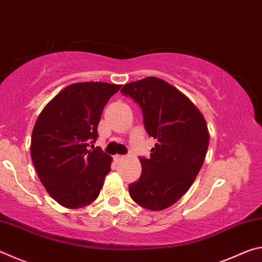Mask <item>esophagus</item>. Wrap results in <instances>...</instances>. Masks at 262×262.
I'll return each instance as SVG.
<instances>
[{"label":"esophagus","instance_id":"esophagus-1","mask_svg":"<svg viewBox=\"0 0 262 262\" xmlns=\"http://www.w3.org/2000/svg\"><path fill=\"white\" fill-rule=\"evenodd\" d=\"M113 158H114L115 162H121V161H123V159H125V156H121V155H115Z\"/></svg>","mask_w":262,"mask_h":262}]
</instances>
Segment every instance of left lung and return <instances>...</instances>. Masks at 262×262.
Wrapping results in <instances>:
<instances>
[{"label":"left lung","mask_w":262,"mask_h":262,"mask_svg":"<svg viewBox=\"0 0 262 262\" xmlns=\"http://www.w3.org/2000/svg\"><path fill=\"white\" fill-rule=\"evenodd\" d=\"M121 92L141 106L145 130L157 140L150 158H141L140 179L129 185L130 198L159 211L187 192L205 162L209 145L206 119L187 96L158 77L127 83Z\"/></svg>","instance_id":"left-lung-1"}]
</instances>
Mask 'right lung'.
I'll list each match as a JSON object with an SVG mask.
<instances>
[{"mask_svg":"<svg viewBox=\"0 0 262 262\" xmlns=\"http://www.w3.org/2000/svg\"><path fill=\"white\" fill-rule=\"evenodd\" d=\"M120 84L74 83L61 90L34 123L31 158L47 193L64 208L78 209L100 193L112 157L88 150L98 136L104 106Z\"/></svg>","mask_w":262,"mask_h":262,"instance_id":"1","label":"right lung"}]
</instances>
